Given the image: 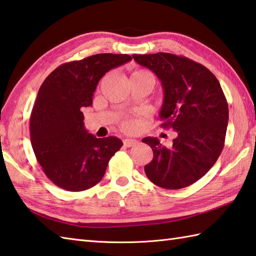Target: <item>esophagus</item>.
Returning a JSON list of instances; mask_svg holds the SVG:
<instances>
[{"mask_svg":"<svg viewBox=\"0 0 256 256\" xmlns=\"http://www.w3.org/2000/svg\"><path fill=\"white\" fill-rule=\"evenodd\" d=\"M137 144H138V142L136 139H124V147H132V146H136Z\"/></svg>","mask_w":256,"mask_h":256,"instance_id":"esophagus-1","label":"esophagus"}]
</instances>
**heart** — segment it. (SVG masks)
<instances>
[{
  "label": "heart",
  "instance_id": "1",
  "mask_svg": "<svg viewBox=\"0 0 256 256\" xmlns=\"http://www.w3.org/2000/svg\"><path fill=\"white\" fill-rule=\"evenodd\" d=\"M142 78H151V80H154V76L151 75V72H149L148 70L142 68L134 70H132V74H130V80H142ZM122 128L124 130H126V132H132V130H134V124L130 120H124L122 124Z\"/></svg>",
  "mask_w": 256,
  "mask_h": 256
}]
</instances>
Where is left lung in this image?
<instances>
[{
  "label": "left lung",
  "instance_id": "left-lung-1",
  "mask_svg": "<svg viewBox=\"0 0 256 256\" xmlns=\"http://www.w3.org/2000/svg\"><path fill=\"white\" fill-rule=\"evenodd\" d=\"M132 57L161 80V127L176 132L170 148L154 137L142 139L154 151L151 162L144 166L146 174L164 189L191 186L212 168L224 147L228 107L220 82L206 66L184 56L156 53Z\"/></svg>",
  "mask_w": 256,
  "mask_h": 256
}]
</instances>
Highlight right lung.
<instances>
[{"label": "right lung", "instance_id": "obj_1", "mask_svg": "<svg viewBox=\"0 0 256 256\" xmlns=\"http://www.w3.org/2000/svg\"><path fill=\"white\" fill-rule=\"evenodd\" d=\"M132 60L127 54H96L57 67L40 85L30 119V144L46 176L67 191H84L105 174L122 148L116 137L96 138L84 127L100 78Z\"/></svg>", "mask_w": 256, "mask_h": 256}]
</instances>
